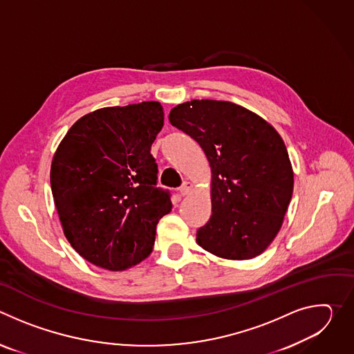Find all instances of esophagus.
<instances>
[{"label": "esophagus", "instance_id": "34e87169", "mask_svg": "<svg viewBox=\"0 0 354 354\" xmlns=\"http://www.w3.org/2000/svg\"><path fill=\"white\" fill-rule=\"evenodd\" d=\"M192 189H193V183L192 182H183V185L179 187V193L182 196H186V194H189L192 192Z\"/></svg>", "mask_w": 354, "mask_h": 354}]
</instances>
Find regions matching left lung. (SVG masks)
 I'll use <instances>...</instances> for the list:
<instances>
[{
    "mask_svg": "<svg viewBox=\"0 0 354 354\" xmlns=\"http://www.w3.org/2000/svg\"><path fill=\"white\" fill-rule=\"evenodd\" d=\"M172 126L203 148L212 168V217L196 232L210 254L252 259L272 243L292 196L294 174L276 129L225 100H190L169 113Z\"/></svg>",
    "mask_w": 354,
    "mask_h": 354,
    "instance_id": "8db88e82",
    "label": "left lung"
}]
</instances>
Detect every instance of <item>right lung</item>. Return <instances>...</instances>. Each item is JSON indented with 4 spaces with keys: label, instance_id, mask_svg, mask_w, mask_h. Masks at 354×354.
I'll use <instances>...</instances> for the list:
<instances>
[{
    "label": "right lung",
    "instance_id": "obj_1",
    "mask_svg": "<svg viewBox=\"0 0 354 354\" xmlns=\"http://www.w3.org/2000/svg\"><path fill=\"white\" fill-rule=\"evenodd\" d=\"M164 126L160 102L102 108L77 120L57 147L50 185L71 246L119 272L145 259L160 218L172 209L151 156Z\"/></svg>",
    "mask_w": 354,
    "mask_h": 354
}]
</instances>
